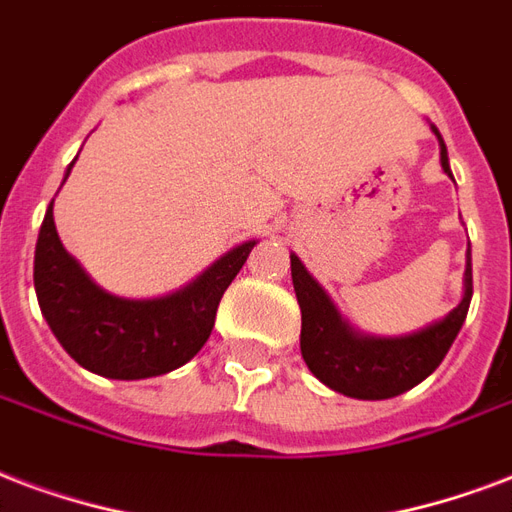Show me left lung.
<instances>
[{"label": "left lung", "instance_id": "obj_1", "mask_svg": "<svg viewBox=\"0 0 512 512\" xmlns=\"http://www.w3.org/2000/svg\"><path fill=\"white\" fill-rule=\"evenodd\" d=\"M434 134L440 140L443 169L451 175L443 137L437 129ZM291 280L302 310V359L321 383L353 399H391L429 378L456 340L472 299V261L467 259V288L459 307L421 332L388 340L353 332L297 256H291Z\"/></svg>", "mask_w": 512, "mask_h": 512}]
</instances>
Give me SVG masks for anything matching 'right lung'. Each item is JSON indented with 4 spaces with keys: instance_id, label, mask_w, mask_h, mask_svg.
<instances>
[{
    "instance_id": "right-lung-1",
    "label": "right lung",
    "mask_w": 512,
    "mask_h": 512,
    "mask_svg": "<svg viewBox=\"0 0 512 512\" xmlns=\"http://www.w3.org/2000/svg\"><path fill=\"white\" fill-rule=\"evenodd\" d=\"M253 245H237L169 297L121 299L91 283L64 251L51 202L34 251V288L51 332L80 367L115 380L156 378L183 367L207 343L218 302Z\"/></svg>"
}]
</instances>
